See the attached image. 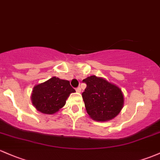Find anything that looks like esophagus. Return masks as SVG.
I'll return each instance as SVG.
<instances>
[{
    "label": "esophagus",
    "mask_w": 160,
    "mask_h": 160,
    "mask_svg": "<svg viewBox=\"0 0 160 160\" xmlns=\"http://www.w3.org/2000/svg\"><path fill=\"white\" fill-rule=\"evenodd\" d=\"M75 90H76L77 92H78V93H80V92H81V88H80V87L76 88V89H75Z\"/></svg>",
    "instance_id": "esophagus-1"
}]
</instances>
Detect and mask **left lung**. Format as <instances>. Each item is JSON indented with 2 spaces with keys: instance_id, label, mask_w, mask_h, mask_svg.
Segmentation results:
<instances>
[{
  "instance_id": "1",
  "label": "left lung",
  "mask_w": 160,
  "mask_h": 160,
  "mask_svg": "<svg viewBox=\"0 0 160 160\" xmlns=\"http://www.w3.org/2000/svg\"><path fill=\"white\" fill-rule=\"evenodd\" d=\"M86 84L82 94L88 114L95 121L113 119L123 108V96L121 90L104 78L95 75L82 80Z\"/></svg>"
}]
</instances>
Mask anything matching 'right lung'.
<instances>
[{"label":"right lung","mask_w":160,"mask_h":160,"mask_svg":"<svg viewBox=\"0 0 160 160\" xmlns=\"http://www.w3.org/2000/svg\"><path fill=\"white\" fill-rule=\"evenodd\" d=\"M75 92L68 81L52 77L33 88L32 102L40 112L52 114L66 104L69 94Z\"/></svg>","instance_id":"obj_1"}]
</instances>
